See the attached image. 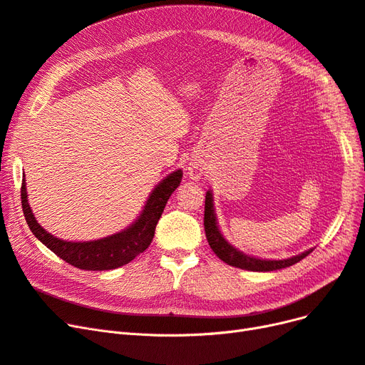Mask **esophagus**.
Instances as JSON below:
<instances>
[{
    "label": "esophagus",
    "mask_w": 365,
    "mask_h": 365,
    "mask_svg": "<svg viewBox=\"0 0 365 365\" xmlns=\"http://www.w3.org/2000/svg\"><path fill=\"white\" fill-rule=\"evenodd\" d=\"M187 175H188V178H190V180L197 181L204 175V166L200 165V163H197V161H192L190 165H188V168H187Z\"/></svg>",
    "instance_id": "1"
}]
</instances>
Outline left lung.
<instances>
[{
  "label": "left lung",
  "instance_id": "1",
  "mask_svg": "<svg viewBox=\"0 0 365 365\" xmlns=\"http://www.w3.org/2000/svg\"><path fill=\"white\" fill-rule=\"evenodd\" d=\"M204 226H205V235L210 247L222 261L230 264L232 267H238L243 270L250 272H273L290 267L293 264L304 259L307 255L312 252V249L305 250V252L285 258V259H266V258H258L254 255H247L242 252L240 249L232 246L223 234L219 230V223L216 217V210H215V199H212V192L208 190L205 195V215H204Z\"/></svg>",
  "mask_w": 365,
  "mask_h": 365
}]
</instances>
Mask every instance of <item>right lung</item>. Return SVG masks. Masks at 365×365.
<instances>
[{"label":"right lung","instance_id":"add662e5","mask_svg":"<svg viewBox=\"0 0 365 365\" xmlns=\"http://www.w3.org/2000/svg\"><path fill=\"white\" fill-rule=\"evenodd\" d=\"M181 178V169L169 173L168 177L163 178L154 187V190L148 196L142 212L128 228L116 234L98 238V240L66 242L43 230L39 222L36 220L29 204L25 177L22 178L21 187L22 211L29 228L37 240H41L61 259L83 270H113L128 264L149 247L154 238L155 226L161 217V212L165 210L170 195L175 192V188L180 185Z\"/></svg>","mask_w":365,"mask_h":365}]
</instances>
